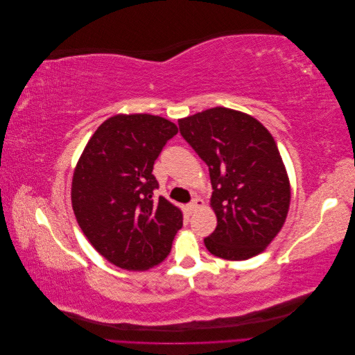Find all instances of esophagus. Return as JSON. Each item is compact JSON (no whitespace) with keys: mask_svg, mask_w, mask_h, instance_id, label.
Wrapping results in <instances>:
<instances>
[{"mask_svg":"<svg viewBox=\"0 0 355 355\" xmlns=\"http://www.w3.org/2000/svg\"><path fill=\"white\" fill-rule=\"evenodd\" d=\"M204 206V201L200 200V198H194L189 204H188V210L192 213L194 210H197L198 207H202Z\"/></svg>","mask_w":355,"mask_h":355,"instance_id":"1","label":"esophagus"}]
</instances>
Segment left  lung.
<instances>
[{
  "label": "left lung",
  "mask_w": 355,
  "mask_h": 355,
  "mask_svg": "<svg viewBox=\"0 0 355 355\" xmlns=\"http://www.w3.org/2000/svg\"><path fill=\"white\" fill-rule=\"evenodd\" d=\"M178 123L209 166L218 225L204 239L207 250L228 261L259 254L282 231L290 206V182L272 135L252 115L223 106Z\"/></svg>",
  "instance_id": "obj_1"
}]
</instances>
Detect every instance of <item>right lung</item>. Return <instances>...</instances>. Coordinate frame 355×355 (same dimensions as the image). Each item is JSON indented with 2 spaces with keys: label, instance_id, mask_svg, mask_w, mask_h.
<instances>
[{
  "label": "right lung",
  "instance_id": "add662e5",
  "mask_svg": "<svg viewBox=\"0 0 355 355\" xmlns=\"http://www.w3.org/2000/svg\"><path fill=\"white\" fill-rule=\"evenodd\" d=\"M178 127L151 114H118L93 133L73 170L71 201L81 231L106 261L145 271L170 253L184 216L154 198L155 159Z\"/></svg>",
  "mask_w": 355,
  "mask_h": 355
}]
</instances>
